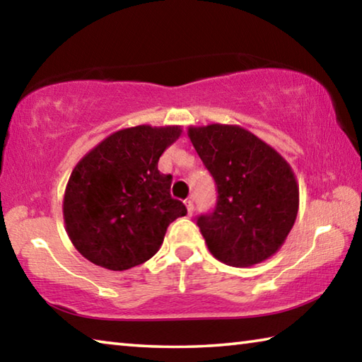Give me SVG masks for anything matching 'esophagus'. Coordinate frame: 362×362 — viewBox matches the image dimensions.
Returning <instances> with one entry per match:
<instances>
[{"mask_svg":"<svg viewBox=\"0 0 362 362\" xmlns=\"http://www.w3.org/2000/svg\"><path fill=\"white\" fill-rule=\"evenodd\" d=\"M185 206H187V212H188V216H192V214L194 212V204H193V201H192V199H187V201H185Z\"/></svg>","mask_w":362,"mask_h":362,"instance_id":"34e87169","label":"esophagus"}]
</instances>
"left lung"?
Masks as SVG:
<instances>
[{
  "label": "left lung",
  "mask_w": 362,
  "mask_h": 362,
  "mask_svg": "<svg viewBox=\"0 0 362 362\" xmlns=\"http://www.w3.org/2000/svg\"><path fill=\"white\" fill-rule=\"evenodd\" d=\"M188 137L217 185L216 207L196 222L211 254L231 267L276 254L298 211L289 163L240 126L189 127Z\"/></svg>",
  "instance_id": "obj_1"
}]
</instances>
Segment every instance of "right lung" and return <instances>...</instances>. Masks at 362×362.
<instances>
[{
    "instance_id": "add662e5",
    "label": "right lung",
    "mask_w": 362,
    "mask_h": 362,
    "mask_svg": "<svg viewBox=\"0 0 362 362\" xmlns=\"http://www.w3.org/2000/svg\"><path fill=\"white\" fill-rule=\"evenodd\" d=\"M180 126H136L108 136L79 161L64 196L65 228L89 262L122 272L151 259L168 226L187 214L170 196L173 175L159 156L180 137Z\"/></svg>"
}]
</instances>
